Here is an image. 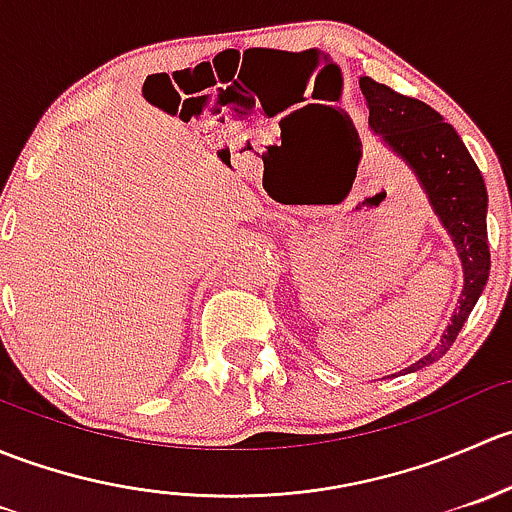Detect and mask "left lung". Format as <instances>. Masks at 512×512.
Segmentation results:
<instances>
[{
  "mask_svg": "<svg viewBox=\"0 0 512 512\" xmlns=\"http://www.w3.org/2000/svg\"><path fill=\"white\" fill-rule=\"evenodd\" d=\"M359 89L369 108V128L381 138L384 148L404 160L416 175L433 215L451 237L463 267V289L451 324L433 352L406 366L404 371L409 374L433 364L451 349L468 314L483 294L490 275L488 225H485L488 190L461 136L451 123L443 121L441 113L416 98L396 94L394 89L369 76H361Z\"/></svg>",
  "mask_w": 512,
  "mask_h": 512,
  "instance_id": "1",
  "label": "left lung"
}]
</instances>
